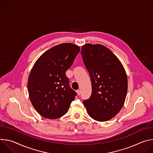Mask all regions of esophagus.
Returning <instances> with one entry per match:
<instances>
[{"label":"esophagus","mask_w":153,"mask_h":153,"mask_svg":"<svg viewBox=\"0 0 153 153\" xmlns=\"http://www.w3.org/2000/svg\"><path fill=\"white\" fill-rule=\"evenodd\" d=\"M76 92H77V95L80 96V93H81V91H80V90H77L76 91Z\"/></svg>","instance_id":"1"}]
</instances>
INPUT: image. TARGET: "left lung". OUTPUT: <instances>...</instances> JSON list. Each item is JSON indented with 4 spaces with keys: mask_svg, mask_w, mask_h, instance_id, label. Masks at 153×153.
Wrapping results in <instances>:
<instances>
[{
    "mask_svg": "<svg viewBox=\"0 0 153 153\" xmlns=\"http://www.w3.org/2000/svg\"><path fill=\"white\" fill-rule=\"evenodd\" d=\"M80 53L92 85L91 97L83 104L92 119L108 121L125 103L128 90L125 70L116 55L102 45L87 43Z\"/></svg>",
    "mask_w": 153,
    "mask_h": 153,
    "instance_id": "1",
    "label": "left lung"
}]
</instances>
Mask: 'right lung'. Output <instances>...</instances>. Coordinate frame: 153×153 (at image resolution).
I'll return each mask as SVG.
<instances>
[{
  "label": "right lung",
  "instance_id": "1",
  "mask_svg": "<svg viewBox=\"0 0 153 153\" xmlns=\"http://www.w3.org/2000/svg\"><path fill=\"white\" fill-rule=\"evenodd\" d=\"M71 43H61L42 54L31 69L28 80L31 102L42 117L56 119L66 114L76 93L65 74L80 52Z\"/></svg>",
  "mask_w": 153,
  "mask_h": 153
}]
</instances>
